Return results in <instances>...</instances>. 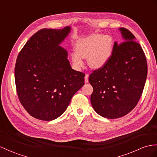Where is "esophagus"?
<instances>
[{
    "mask_svg": "<svg viewBox=\"0 0 157 157\" xmlns=\"http://www.w3.org/2000/svg\"><path fill=\"white\" fill-rule=\"evenodd\" d=\"M88 74H86L85 77H84V82L86 83H87L88 82Z\"/></svg>",
    "mask_w": 157,
    "mask_h": 157,
    "instance_id": "esophagus-1",
    "label": "esophagus"
}]
</instances>
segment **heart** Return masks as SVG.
<instances>
[{
	"label": "heart",
	"instance_id": "heart-1",
	"mask_svg": "<svg viewBox=\"0 0 157 157\" xmlns=\"http://www.w3.org/2000/svg\"><path fill=\"white\" fill-rule=\"evenodd\" d=\"M112 37L94 34L78 40L76 44V51L71 54L72 61L77 69L84 65L83 57H88V65L99 69L108 62L112 53Z\"/></svg>",
	"mask_w": 157,
	"mask_h": 157
}]
</instances>
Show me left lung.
I'll list each match as a JSON object with an SVG mask.
<instances>
[{
	"instance_id": "left-lung-1",
	"label": "left lung",
	"mask_w": 157,
	"mask_h": 157,
	"mask_svg": "<svg viewBox=\"0 0 157 157\" xmlns=\"http://www.w3.org/2000/svg\"><path fill=\"white\" fill-rule=\"evenodd\" d=\"M120 30L124 41L115 42L108 62L89 76L93 87L92 107L108 119L124 116L136 106L147 76L146 57L141 45L128 29Z\"/></svg>"
}]
</instances>
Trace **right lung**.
Returning <instances> with one entry per match:
<instances>
[{
	"instance_id": "add662e5",
	"label": "right lung",
	"mask_w": 157,
	"mask_h": 157,
	"mask_svg": "<svg viewBox=\"0 0 157 157\" xmlns=\"http://www.w3.org/2000/svg\"><path fill=\"white\" fill-rule=\"evenodd\" d=\"M71 27L44 28L20 51L14 75L18 98L29 115L52 121L64 113L84 84L85 74L71 68L67 50L59 46Z\"/></svg>"
}]
</instances>
